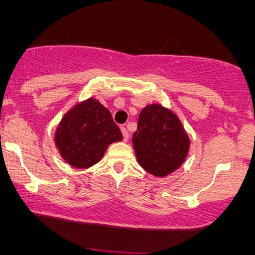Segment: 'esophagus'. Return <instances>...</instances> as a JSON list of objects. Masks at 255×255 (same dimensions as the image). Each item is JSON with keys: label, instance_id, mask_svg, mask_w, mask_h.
<instances>
[{"label": "esophagus", "instance_id": "esophagus-1", "mask_svg": "<svg viewBox=\"0 0 255 255\" xmlns=\"http://www.w3.org/2000/svg\"><path fill=\"white\" fill-rule=\"evenodd\" d=\"M121 131H122V133H123V138H124V142H128V130L125 128H122Z\"/></svg>", "mask_w": 255, "mask_h": 255}]
</instances>
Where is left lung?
<instances>
[{"label": "left lung", "instance_id": "obj_1", "mask_svg": "<svg viewBox=\"0 0 255 255\" xmlns=\"http://www.w3.org/2000/svg\"><path fill=\"white\" fill-rule=\"evenodd\" d=\"M132 143L138 164L156 177L177 170L190 147L180 118L159 104H150L140 111Z\"/></svg>", "mask_w": 255, "mask_h": 255}]
</instances>
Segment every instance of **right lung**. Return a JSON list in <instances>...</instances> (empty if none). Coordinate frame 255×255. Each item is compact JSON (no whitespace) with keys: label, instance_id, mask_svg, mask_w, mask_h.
Returning a JSON list of instances; mask_svg holds the SVG:
<instances>
[{"label":"right lung","instance_id":"obj_1","mask_svg":"<svg viewBox=\"0 0 255 255\" xmlns=\"http://www.w3.org/2000/svg\"><path fill=\"white\" fill-rule=\"evenodd\" d=\"M123 134L111 112L93 97L68 110L56 127L54 143L64 161L77 169H87L103 158L110 144Z\"/></svg>","mask_w":255,"mask_h":255}]
</instances>
